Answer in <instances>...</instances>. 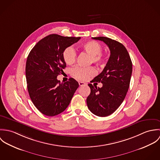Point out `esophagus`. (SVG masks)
Segmentation results:
<instances>
[{
  "instance_id": "34e87169",
  "label": "esophagus",
  "mask_w": 160,
  "mask_h": 160,
  "mask_svg": "<svg viewBox=\"0 0 160 160\" xmlns=\"http://www.w3.org/2000/svg\"><path fill=\"white\" fill-rule=\"evenodd\" d=\"M87 84L86 83H85V82H81V81H79V85L80 86H86Z\"/></svg>"
}]
</instances>
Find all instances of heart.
<instances>
[{"label":"heart","instance_id":"1","mask_svg":"<svg viewBox=\"0 0 160 160\" xmlns=\"http://www.w3.org/2000/svg\"><path fill=\"white\" fill-rule=\"evenodd\" d=\"M81 49L91 55V62L97 65H101L105 61V56L102 52V47L95 41H88L81 46ZM76 52L72 46L65 48L62 57L65 62L68 65L73 64L76 59ZM71 75L79 80H87L96 74V70L92 67L82 68L76 67L71 70Z\"/></svg>","mask_w":160,"mask_h":160}]
</instances>
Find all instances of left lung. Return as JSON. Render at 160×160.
Returning <instances> with one entry per match:
<instances>
[{"mask_svg": "<svg viewBox=\"0 0 160 160\" xmlns=\"http://www.w3.org/2000/svg\"><path fill=\"white\" fill-rule=\"evenodd\" d=\"M105 43L110 56L102 72L93 82H101L100 88L89 84L91 93L87 98L88 108L93 114L105 117L114 113L122 103L129 89L132 64L129 53L121 43L106 37L92 38Z\"/></svg>", "mask_w": 160, "mask_h": 160, "instance_id": "left-lung-1", "label": "left lung"}]
</instances>
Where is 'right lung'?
Listing matches in <instances>:
<instances>
[{"label":"right lung","mask_w":160,"mask_h":160,"mask_svg":"<svg viewBox=\"0 0 160 160\" xmlns=\"http://www.w3.org/2000/svg\"><path fill=\"white\" fill-rule=\"evenodd\" d=\"M80 37L50 34L39 41L29 52L26 63V78L29 97L42 114L54 116L66 110L78 82L73 78L60 83L57 78L67 65L62 53Z\"/></svg>","instance_id":"1"}]
</instances>
